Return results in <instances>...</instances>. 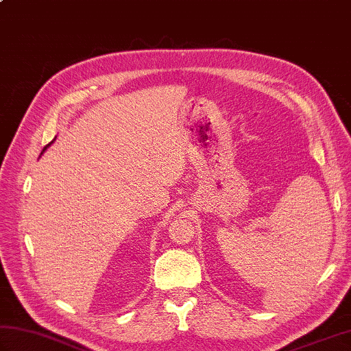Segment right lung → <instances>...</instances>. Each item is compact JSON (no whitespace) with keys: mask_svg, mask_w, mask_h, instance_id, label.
Returning <instances> with one entry per match:
<instances>
[{"mask_svg":"<svg viewBox=\"0 0 351 351\" xmlns=\"http://www.w3.org/2000/svg\"><path fill=\"white\" fill-rule=\"evenodd\" d=\"M52 141H54V140H52ZM52 141H51V143H52ZM51 143H49V145H51ZM49 145H47V146H45V147H43V151H42V154H43V152H45V151H47V147H48V146H49Z\"/></svg>","mask_w":351,"mask_h":351,"instance_id":"obj_1","label":"right lung"}]
</instances>
